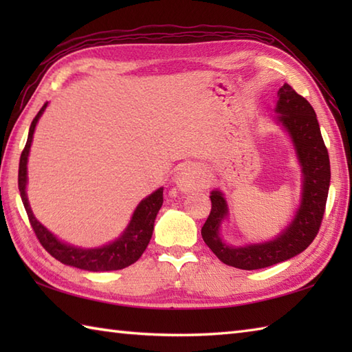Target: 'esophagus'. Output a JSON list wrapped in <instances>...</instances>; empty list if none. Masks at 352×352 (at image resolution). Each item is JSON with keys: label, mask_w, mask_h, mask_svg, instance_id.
<instances>
[{"label": "esophagus", "mask_w": 352, "mask_h": 352, "mask_svg": "<svg viewBox=\"0 0 352 352\" xmlns=\"http://www.w3.org/2000/svg\"><path fill=\"white\" fill-rule=\"evenodd\" d=\"M174 182L177 184V188L182 192L198 190L203 188L206 183L204 168L201 166V164H195V163L184 164V166L180 168V170L175 174Z\"/></svg>", "instance_id": "esophagus-1"}]
</instances>
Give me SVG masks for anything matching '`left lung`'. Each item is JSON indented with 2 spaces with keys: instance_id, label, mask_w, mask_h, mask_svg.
Here are the masks:
<instances>
[{
  "instance_id": "obj_1",
  "label": "left lung",
  "mask_w": 352,
  "mask_h": 352,
  "mask_svg": "<svg viewBox=\"0 0 352 352\" xmlns=\"http://www.w3.org/2000/svg\"><path fill=\"white\" fill-rule=\"evenodd\" d=\"M275 113L278 115L276 121L287 131L294 144L302 174L301 204L294 219L272 241L245 246L227 245L222 241L219 230L222 221L228 218V206L223 193L214 189L210 195V214L201 228L206 245L222 263L245 271L281 263L307 248L322 222L330 189V157L310 102L284 83L278 91Z\"/></svg>"
}]
</instances>
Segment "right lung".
<instances>
[{
    "mask_svg": "<svg viewBox=\"0 0 352 352\" xmlns=\"http://www.w3.org/2000/svg\"><path fill=\"white\" fill-rule=\"evenodd\" d=\"M48 102L43 104V107L39 110V113L33 119L32 125H30L28 139L24 151L21 154L19 160V174H18V188L21 192L22 203H24L25 212L28 214L30 223H32L33 231L36 237L39 239L42 246L47 250L52 257L57 258L60 263L74 266L83 271H92V272H104V271H118V269H124L126 266L133 265L134 261L140 258L142 254L146 250V246L151 241L153 230H154V221L155 216L159 213L160 207L163 204V188L157 189L151 195H148L139 203V206L134 210L131 221L124 230V233L119 236L116 241L110 242L107 245L98 246V248H78L69 243L62 242L51 233L48 228H45L42 223L34 218L32 212V207L28 204L27 198V162L30 154V146L33 142V134L36 124L39 118L47 109Z\"/></svg>",
    "mask_w": 352,
    "mask_h": 352,
    "instance_id": "1",
    "label": "right lung"
}]
</instances>
